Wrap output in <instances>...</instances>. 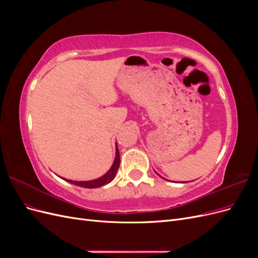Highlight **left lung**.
<instances>
[{
	"instance_id": "obj_1",
	"label": "left lung",
	"mask_w": 258,
	"mask_h": 258,
	"mask_svg": "<svg viewBox=\"0 0 258 258\" xmlns=\"http://www.w3.org/2000/svg\"><path fill=\"white\" fill-rule=\"evenodd\" d=\"M157 174H158V173H157ZM158 175H159V174H158ZM160 177H161V176H160ZM182 183H186V182H182Z\"/></svg>"
}]
</instances>
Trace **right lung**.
Masks as SVG:
<instances>
[{"mask_svg": "<svg viewBox=\"0 0 258 258\" xmlns=\"http://www.w3.org/2000/svg\"><path fill=\"white\" fill-rule=\"evenodd\" d=\"M119 163H120V158H119V151L118 148H117V144H116V153H115V159L112 167L110 168V170L107 171L105 174H103L102 176H100L96 179H91V181H72V179H66L67 182L74 184L76 186H81V187H85V188H97V187H101V186H104L108 183H111L113 179L116 176L117 173V170L119 168Z\"/></svg>", "mask_w": 258, "mask_h": 258, "instance_id": "1", "label": "right lung"}]
</instances>
